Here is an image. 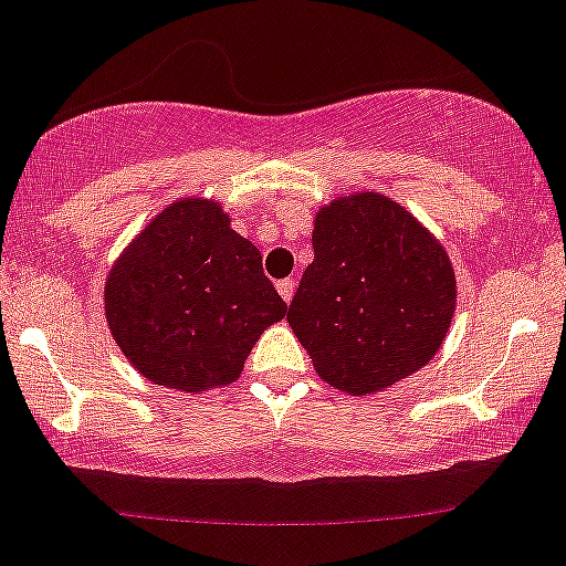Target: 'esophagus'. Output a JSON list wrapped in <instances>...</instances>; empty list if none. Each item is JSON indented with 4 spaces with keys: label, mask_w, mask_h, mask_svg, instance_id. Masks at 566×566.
Returning a JSON list of instances; mask_svg holds the SVG:
<instances>
[{
    "label": "esophagus",
    "mask_w": 566,
    "mask_h": 566,
    "mask_svg": "<svg viewBox=\"0 0 566 566\" xmlns=\"http://www.w3.org/2000/svg\"><path fill=\"white\" fill-rule=\"evenodd\" d=\"M279 295H282L284 303H290L295 298V279H282V282L276 284Z\"/></svg>",
    "instance_id": "34e87169"
}]
</instances>
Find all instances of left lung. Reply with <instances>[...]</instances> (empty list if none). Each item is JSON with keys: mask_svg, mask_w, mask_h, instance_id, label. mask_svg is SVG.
Returning <instances> with one entry per match:
<instances>
[{"mask_svg": "<svg viewBox=\"0 0 566 566\" xmlns=\"http://www.w3.org/2000/svg\"><path fill=\"white\" fill-rule=\"evenodd\" d=\"M287 323L331 388L371 396L423 368L448 338L455 271L401 203L353 192L319 206Z\"/></svg>", "mask_w": 566, "mask_h": 566, "instance_id": "obj_1", "label": "left lung"}]
</instances>
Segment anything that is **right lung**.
<instances>
[{"mask_svg":"<svg viewBox=\"0 0 566 566\" xmlns=\"http://www.w3.org/2000/svg\"><path fill=\"white\" fill-rule=\"evenodd\" d=\"M105 323L129 366L168 390L228 388L287 303L260 249L230 228L213 198L168 203L113 260Z\"/></svg>","mask_w":566,"mask_h":566,"instance_id":"add662e5","label":"right lung"}]
</instances>
